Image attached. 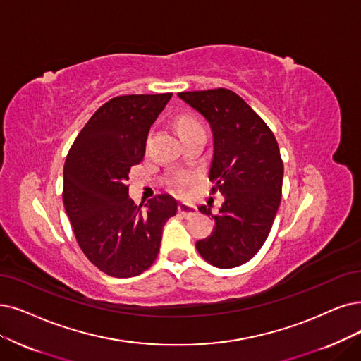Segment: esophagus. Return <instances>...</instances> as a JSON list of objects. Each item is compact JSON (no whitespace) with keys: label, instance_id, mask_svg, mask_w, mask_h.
Instances as JSON below:
<instances>
[{"label":"esophagus","instance_id":"34e87169","mask_svg":"<svg viewBox=\"0 0 361 361\" xmlns=\"http://www.w3.org/2000/svg\"><path fill=\"white\" fill-rule=\"evenodd\" d=\"M178 212L179 214H182L183 218H191V216H194L197 213V207L192 206V204H186V203H180L178 206Z\"/></svg>","mask_w":361,"mask_h":361}]
</instances>
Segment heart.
I'll return each instance as SVG.
<instances>
[{
  "label": "heart",
  "instance_id": "b5f03b06",
  "mask_svg": "<svg viewBox=\"0 0 361 361\" xmlns=\"http://www.w3.org/2000/svg\"><path fill=\"white\" fill-rule=\"evenodd\" d=\"M176 126H178V130H179L180 135H182V133H186V132L195 130V128H203V127H201L200 121H198L195 117H192V115H190V114L180 115V117L178 118ZM171 185L175 186V188H176L178 191L182 190V180L178 179V178L171 180Z\"/></svg>",
  "mask_w": 361,
  "mask_h": 361
}]
</instances>
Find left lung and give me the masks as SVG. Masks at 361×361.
I'll use <instances>...</instances> for the list:
<instances>
[{
	"instance_id": "1",
	"label": "left lung",
	"mask_w": 361,
	"mask_h": 361,
	"mask_svg": "<svg viewBox=\"0 0 361 361\" xmlns=\"http://www.w3.org/2000/svg\"><path fill=\"white\" fill-rule=\"evenodd\" d=\"M178 96L209 121L213 132L212 192L225 201L214 218L212 235L197 241L204 261L218 268L249 262L264 246L281 201L283 160L267 123L228 89L182 92Z\"/></svg>"
}]
</instances>
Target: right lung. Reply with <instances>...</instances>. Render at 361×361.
I'll return each instance as SVG.
<instances>
[{"instance_id": "obj_1", "label": "right lung", "mask_w": 361, "mask_h": 361, "mask_svg": "<svg viewBox=\"0 0 361 361\" xmlns=\"http://www.w3.org/2000/svg\"><path fill=\"white\" fill-rule=\"evenodd\" d=\"M173 93L126 94L108 100L82 127L63 167V204L78 246L111 277L147 271L160 250L163 226L178 212L160 194L137 207L128 173L145 155L148 132Z\"/></svg>"}]
</instances>
